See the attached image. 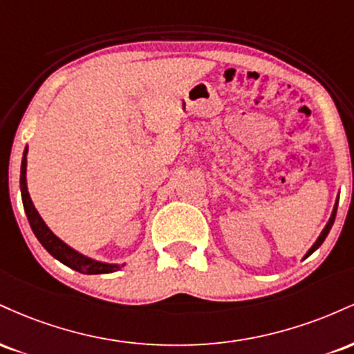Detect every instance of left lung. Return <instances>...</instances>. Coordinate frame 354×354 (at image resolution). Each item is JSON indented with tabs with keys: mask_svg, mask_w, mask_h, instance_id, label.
Here are the masks:
<instances>
[{
	"mask_svg": "<svg viewBox=\"0 0 354 354\" xmlns=\"http://www.w3.org/2000/svg\"><path fill=\"white\" fill-rule=\"evenodd\" d=\"M336 209H338V200H336V203H335V208H333V213H331V218H330V221L326 223V226H324V230L321 231V234L318 236V239H316L315 241V245H313L311 248H310V251H308L306 254H304V258H308V256H310L311 253H315L316 250H318V248L323 245V241L324 239H326V236H328V233H330V230H331V226H333V223H335V218H336Z\"/></svg>",
	"mask_w": 354,
	"mask_h": 354,
	"instance_id": "obj_1",
	"label": "left lung"
}]
</instances>
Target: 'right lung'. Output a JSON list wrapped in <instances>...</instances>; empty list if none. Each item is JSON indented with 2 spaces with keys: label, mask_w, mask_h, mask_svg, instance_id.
<instances>
[{
  "label": "right lung",
  "mask_w": 354,
  "mask_h": 354,
  "mask_svg": "<svg viewBox=\"0 0 354 354\" xmlns=\"http://www.w3.org/2000/svg\"><path fill=\"white\" fill-rule=\"evenodd\" d=\"M26 154H28V146L24 148L23 160H21V176H19V188H21V198H23V206L24 213H26L28 221H30L31 230H33L35 236L38 238V241L41 243L44 250L50 253L53 258H56L58 261L66 265L71 270L80 271L84 274H103V273H113V271L120 270L123 265H111V263H103L96 261V259L88 258L78 253L76 250H73L71 246H68L66 243L61 241L53 231L48 228L46 223L43 221V218L39 216V213L36 211L33 201H31L30 193H28L26 186Z\"/></svg>",
  "instance_id": "obj_1"
}]
</instances>
